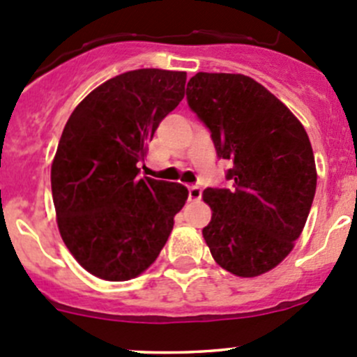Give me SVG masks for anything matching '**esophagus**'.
I'll list each match as a JSON object with an SVG mask.
<instances>
[{
	"mask_svg": "<svg viewBox=\"0 0 357 357\" xmlns=\"http://www.w3.org/2000/svg\"><path fill=\"white\" fill-rule=\"evenodd\" d=\"M188 199H190V202H199L202 199V188H200V186H197V185L188 186Z\"/></svg>",
	"mask_w": 357,
	"mask_h": 357,
	"instance_id": "1",
	"label": "esophagus"
}]
</instances>
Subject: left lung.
Masks as SVG:
<instances>
[{"mask_svg":"<svg viewBox=\"0 0 357 357\" xmlns=\"http://www.w3.org/2000/svg\"><path fill=\"white\" fill-rule=\"evenodd\" d=\"M190 109L207 126L219 158L231 160L229 188L202 197L214 261L252 278L278 266L301 236L316 193V164L304 126L273 93L243 74L199 72L186 86Z\"/></svg>","mask_w":357,"mask_h":357,"instance_id":"1","label":"left lung"}]
</instances>
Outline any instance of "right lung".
Segmentation results:
<instances>
[{
  "label": "right lung",
  "mask_w": 357,
  "mask_h": 357,
  "mask_svg": "<svg viewBox=\"0 0 357 357\" xmlns=\"http://www.w3.org/2000/svg\"><path fill=\"white\" fill-rule=\"evenodd\" d=\"M185 82L186 72H124L93 89L63 128L52 164L56 222L75 261L98 278L142 275L188 199L183 185L139 178L136 167Z\"/></svg>",
  "instance_id": "right-lung-1"
}]
</instances>
